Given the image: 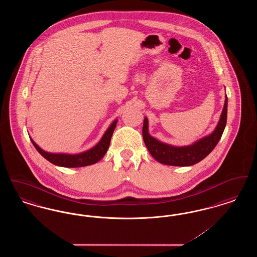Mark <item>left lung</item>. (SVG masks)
Segmentation results:
<instances>
[{"mask_svg": "<svg viewBox=\"0 0 257 257\" xmlns=\"http://www.w3.org/2000/svg\"><path fill=\"white\" fill-rule=\"evenodd\" d=\"M227 117V96L225 95L223 109L220 113V120L215 130L189 146L174 147L152 137L148 132V119L145 117L143 125L144 142L151 156L161 164L176 167L193 166L204 159L218 145L226 125Z\"/></svg>", "mask_w": 257, "mask_h": 257, "instance_id": "1", "label": "left lung"}]
</instances>
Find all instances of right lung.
I'll list each match as a JSON object with an SVG mask.
<instances>
[{
    "mask_svg": "<svg viewBox=\"0 0 257 257\" xmlns=\"http://www.w3.org/2000/svg\"><path fill=\"white\" fill-rule=\"evenodd\" d=\"M116 123H117V119H114L112 122L110 123L109 128L106 130L101 140L94 147L78 154L48 152L43 150L41 147H38L32 138L30 139L34 147H36L37 151L41 154V156H43L45 159L49 161L50 163L59 167H63V168H81V167L93 165L104 157L110 146V139L114 131V128L116 126Z\"/></svg>",
    "mask_w": 257,
    "mask_h": 257,
    "instance_id": "add662e5",
    "label": "right lung"
}]
</instances>
